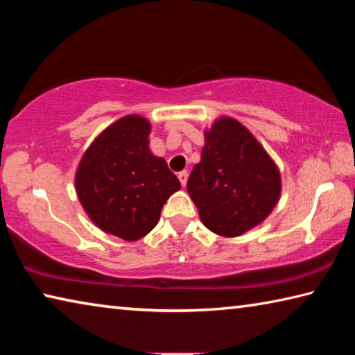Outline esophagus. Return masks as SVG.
<instances>
[{
    "mask_svg": "<svg viewBox=\"0 0 355 355\" xmlns=\"http://www.w3.org/2000/svg\"><path fill=\"white\" fill-rule=\"evenodd\" d=\"M178 180L180 183H182V186H186V182H188V171H183L178 173Z\"/></svg>",
    "mask_w": 355,
    "mask_h": 355,
    "instance_id": "34e87169",
    "label": "esophagus"
}]
</instances>
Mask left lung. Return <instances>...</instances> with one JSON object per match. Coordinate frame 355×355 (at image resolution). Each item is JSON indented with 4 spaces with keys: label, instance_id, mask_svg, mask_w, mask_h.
<instances>
[{
    "label": "left lung",
    "instance_id": "left-lung-1",
    "mask_svg": "<svg viewBox=\"0 0 355 355\" xmlns=\"http://www.w3.org/2000/svg\"><path fill=\"white\" fill-rule=\"evenodd\" d=\"M186 188L203 224L232 238L272 211L280 196V173L241 123L220 119L205 133L202 159Z\"/></svg>",
    "mask_w": 355,
    "mask_h": 355
}]
</instances>
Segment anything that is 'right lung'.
Returning a JSON list of instances; mask_svg holds the SVG:
<instances>
[{
	"instance_id": "right-lung-1",
	"label": "right lung",
	"mask_w": 355,
	"mask_h": 355,
	"mask_svg": "<svg viewBox=\"0 0 355 355\" xmlns=\"http://www.w3.org/2000/svg\"><path fill=\"white\" fill-rule=\"evenodd\" d=\"M148 135L144 117L117 120L94 141L76 172V192L89 218L125 241L146 236L166 200L182 188L166 159L148 150Z\"/></svg>"
}]
</instances>
